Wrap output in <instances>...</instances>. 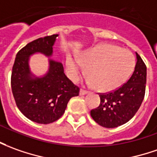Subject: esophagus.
Listing matches in <instances>:
<instances>
[{"label": "esophagus", "mask_w": 157, "mask_h": 157, "mask_svg": "<svg viewBox=\"0 0 157 157\" xmlns=\"http://www.w3.org/2000/svg\"><path fill=\"white\" fill-rule=\"evenodd\" d=\"M89 91H87V90H85L81 89L80 91H79V94H80L81 96H84V95H86V94H88Z\"/></svg>", "instance_id": "esophagus-1"}]
</instances>
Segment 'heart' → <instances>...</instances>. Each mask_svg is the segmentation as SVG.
<instances>
[{
    "label": "heart",
    "instance_id": "b5f03b06",
    "mask_svg": "<svg viewBox=\"0 0 157 157\" xmlns=\"http://www.w3.org/2000/svg\"><path fill=\"white\" fill-rule=\"evenodd\" d=\"M135 57L127 49L109 44L89 48L78 60L69 57L67 69L70 78L78 81L86 68L87 83L101 92L117 90L130 78L135 67Z\"/></svg>",
    "mask_w": 157,
    "mask_h": 157
}]
</instances>
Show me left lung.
<instances>
[{
    "label": "left lung",
    "mask_w": 157,
    "mask_h": 157,
    "mask_svg": "<svg viewBox=\"0 0 157 157\" xmlns=\"http://www.w3.org/2000/svg\"><path fill=\"white\" fill-rule=\"evenodd\" d=\"M134 72L126 84L113 92L99 95L101 102L90 111L92 119L100 126L114 128L129 121L142 103L146 85V66L136 53Z\"/></svg>",
    "instance_id": "obj_1"
}]
</instances>
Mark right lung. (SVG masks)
I'll use <instances>...</instances> for the list:
<instances>
[{
    "mask_svg": "<svg viewBox=\"0 0 157 157\" xmlns=\"http://www.w3.org/2000/svg\"><path fill=\"white\" fill-rule=\"evenodd\" d=\"M58 34L34 40L16 55L11 77L12 91L20 112L39 124H49L64 113L69 100L78 96L79 88L65 75L62 64L48 59V72L37 77L29 65L30 57L42 54L53 55V46Z\"/></svg>",
    "mask_w": 157,
    "mask_h": 157,
    "instance_id": "obj_1",
    "label": "right lung"
}]
</instances>
